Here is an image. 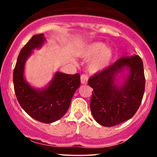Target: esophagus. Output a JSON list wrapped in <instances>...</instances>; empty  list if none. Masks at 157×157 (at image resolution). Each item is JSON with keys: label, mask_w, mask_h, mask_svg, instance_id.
<instances>
[{"label": "esophagus", "mask_w": 157, "mask_h": 157, "mask_svg": "<svg viewBox=\"0 0 157 157\" xmlns=\"http://www.w3.org/2000/svg\"><path fill=\"white\" fill-rule=\"evenodd\" d=\"M80 81L82 84H87L88 82V76L86 75H82L80 77Z\"/></svg>", "instance_id": "obj_1"}]
</instances>
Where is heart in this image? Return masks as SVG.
Segmentation results:
<instances>
[{
  "mask_svg": "<svg viewBox=\"0 0 157 157\" xmlns=\"http://www.w3.org/2000/svg\"><path fill=\"white\" fill-rule=\"evenodd\" d=\"M84 58H91L88 68L91 73H97L105 69L112 60L113 53L111 48L105 47L101 42H94L86 46L82 50Z\"/></svg>",
  "mask_w": 157,
  "mask_h": 157,
  "instance_id": "b5f03b06",
  "label": "heart"
}]
</instances>
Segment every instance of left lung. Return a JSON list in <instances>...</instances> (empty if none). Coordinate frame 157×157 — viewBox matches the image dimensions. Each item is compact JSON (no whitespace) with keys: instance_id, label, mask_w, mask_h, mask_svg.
Here are the masks:
<instances>
[{"instance_id":"1","label":"left lung","mask_w":157,"mask_h":157,"mask_svg":"<svg viewBox=\"0 0 157 157\" xmlns=\"http://www.w3.org/2000/svg\"><path fill=\"white\" fill-rule=\"evenodd\" d=\"M124 82L118 84L119 73ZM93 89L91 111L97 123L111 127L132 117L141 104L145 91L143 63L140 56H122L89 80Z\"/></svg>"}]
</instances>
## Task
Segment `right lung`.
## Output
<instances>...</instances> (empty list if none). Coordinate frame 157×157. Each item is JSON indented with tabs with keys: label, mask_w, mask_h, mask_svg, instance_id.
I'll return each mask as SVG.
<instances>
[{
	"label": "right lung",
	"mask_w": 157,
	"mask_h": 157,
	"mask_svg": "<svg viewBox=\"0 0 157 157\" xmlns=\"http://www.w3.org/2000/svg\"><path fill=\"white\" fill-rule=\"evenodd\" d=\"M45 42L44 34L35 35L22 48L14 68L13 83L22 109L37 121L52 123L60 120L68 111L74 94L80 86V76L57 71L44 89L32 87L25 80V65L33 50L40 48Z\"/></svg>",
	"instance_id": "right-lung-1"
}]
</instances>
